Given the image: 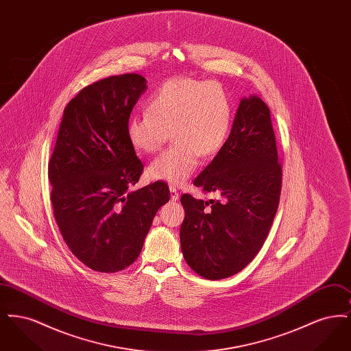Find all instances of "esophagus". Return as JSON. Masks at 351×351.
<instances>
[{
	"label": "esophagus",
	"mask_w": 351,
	"mask_h": 351,
	"mask_svg": "<svg viewBox=\"0 0 351 351\" xmlns=\"http://www.w3.org/2000/svg\"><path fill=\"white\" fill-rule=\"evenodd\" d=\"M169 192H171V200H172V201L179 200V192H178V189H176V186H173V185H171V186H169Z\"/></svg>",
	"instance_id": "1"
}]
</instances>
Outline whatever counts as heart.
<instances>
[{"label":"heart","instance_id":"1","mask_svg":"<svg viewBox=\"0 0 351 351\" xmlns=\"http://www.w3.org/2000/svg\"><path fill=\"white\" fill-rule=\"evenodd\" d=\"M232 117V102L219 84L178 77L151 96L147 112L129 118L126 136L134 150L152 154L163 147L171 132L175 143L151 162L149 175L180 184L195 172L200 156L221 150Z\"/></svg>","mask_w":351,"mask_h":351}]
</instances>
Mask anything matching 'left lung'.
<instances>
[{
    "instance_id": "1",
    "label": "left lung",
    "mask_w": 351,
    "mask_h": 351,
    "mask_svg": "<svg viewBox=\"0 0 351 351\" xmlns=\"http://www.w3.org/2000/svg\"><path fill=\"white\" fill-rule=\"evenodd\" d=\"M283 168L267 105L241 101L229 138L193 184L218 199L180 197V243L197 275L219 280L238 274L262 249L282 192Z\"/></svg>"
}]
</instances>
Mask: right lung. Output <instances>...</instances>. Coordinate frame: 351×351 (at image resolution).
<instances>
[{
	"mask_svg": "<svg viewBox=\"0 0 351 351\" xmlns=\"http://www.w3.org/2000/svg\"><path fill=\"white\" fill-rule=\"evenodd\" d=\"M147 89L136 73L110 76L68 102L49 162L53 217L86 267L117 272L139 256L152 219L171 195L158 180L133 191L143 171L126 136L134 105Z\"/></svg>",
	"mask_w": 351,
	"mask_h": 351,
	"instance_id": "right-lung-1",
	"label": "right lung"
}]
</instances>
